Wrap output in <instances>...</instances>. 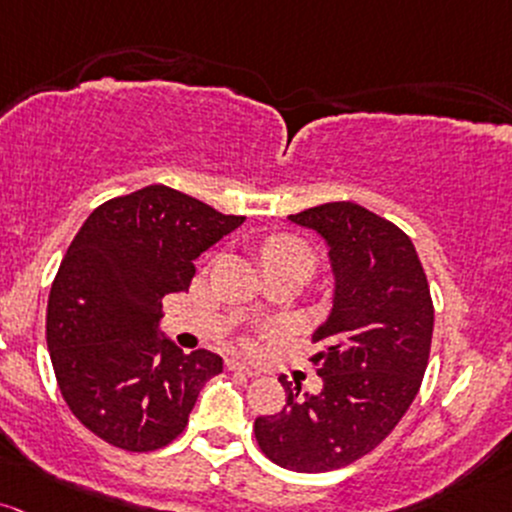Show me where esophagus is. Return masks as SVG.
<instances>
[{
  "mask_svg": "<svg viewBox=\"0 0 512 512\" xmlns=\"http://www.w3.org/2000/svg\"><path fill=\"white\" fill-rule=\"evenodd\" d=\"M226 367L230 369V372H240V374H245V376H257V374H260V372H257V369H252V367H247V364L238 362V359H228Z\"/></svg>",
  "mask_w": 512,
  "mask_h": 512,
  "instance_id": "esophagus-1",
  "label": "esophagus"
}]
</instances>
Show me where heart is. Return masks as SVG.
<instances>
[{"mask_svg": "<svg viewBox=\"0 0 512 512\" xmlns=\"http://www.w3.org/2000/svg\"><path fill=\"white\" fill-rule=\"evenodd\" d=\"M262 265L267 269L286 265V262H303L313 269V252L303 240L294 238V235H272L260 247Z\"/></svg>", "mask_w": 512, "mask_h": 512, "instance_id": "1", "label": "heart"}]
</instances>
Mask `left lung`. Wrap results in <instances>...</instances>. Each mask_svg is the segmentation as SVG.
I'll use <instances>...</instances> for the list:
<instances>
[{
    "mask_svg": "<svg viewBox=\"0 0 512 512\" xmlns=\"http://www.w3.org/2000/svg\"><path fill=\"white\" fill-rule=\"evenodd\" d=\"M328 245L335 294L313 333L323 350V389L301 393L279 376L286 406L255 420V437L274 464L320 474L357 462L386 440L411 408L430 357V286L406 233L352 201L289 216Z\"/></svg>",
    "mask_w": 512,
    "mask_h": 512,
    "instance_id": "1",
    "label": "left lung"
}]
</instances>
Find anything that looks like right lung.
I'll return each mask as SVG.
<instances>
[{
  "mask_svg": "<svg viewBox=\"0 0 512 512\" xmlns=\"http://www.w3.org/2000/svg\"><path fill=\"white\" fill-rule=\"evenodd\" d=\"M243 221L150 184L94 209L67 247L48 296L50 362L70 411L104 442L170 445L223 372L213 352L160 338L162 299L189 291L196 257Z\"/></svg>",
  "mask_w": 512,
  "mask_h": 512,
  "instance_id": "1",
  "label": "right lung"
}]
</instances>
